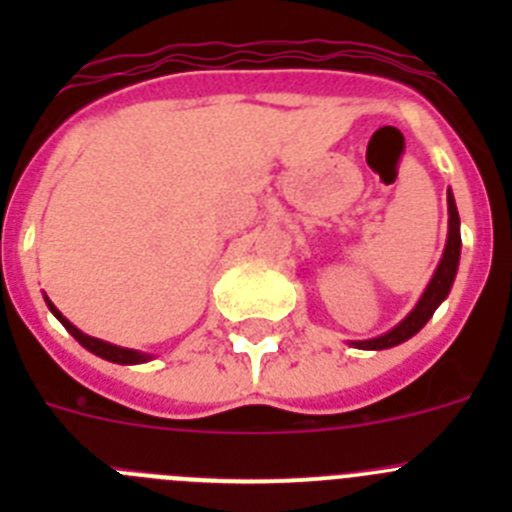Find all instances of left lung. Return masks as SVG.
<instances>
[{
  "label": "left lung",
  "instance_id": "left-lung-1",
  "mask_svg": "<svg viewBox=\"0 0 512 512\" xmlns=\"http://www.w3.org/2000/svg\"><path fill=\"white\" fill-rule=\"evenodd\" d=\"M446 202H449V235H446V248H443V256L438 261L436 271H433L431 282L425 287V292L420 295L418 305L400 320L392 330L382 333L377 338H369V341H351V346L364 348V351H382V348H392L405 343L408 338H413L420 328H423L428 320L433 318V312L438 310L446 297L451 292V284L456 279V269H459V256H461V233H459V210H456L454 194L451 189L446 192Z\"/></svg>",
  "mask_w": 512,
  "mask_h": 512
}]
</instances>
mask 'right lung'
I'll return each mask as SVG.
<instances>
[{
    "mask_svg": "<svg viewBox=\"0 0 512 512\" xmlns=\"http://www.w3.org/2000/svg\"><path fill=\"white\" fill-rule=\"evenodd\" d=\"M45 305H48V310L53 312L58 318V323L63 325V328L69 330L71 336L76 338V341L81 343V346L87 348V351H92L94 356H99V359L104 361H112V364H146V361L153 359V354H143V351H135V348H122V346H115V343H107L102 341V338H92L87 336V333H81L79 328H76L74 323H71L66 315H63L61 310H58L56 305H53L48 297H45Z\"/></svg>",
    "mask_w": 512,
    "mask_h": 512,
    "instance_id": "obj_1",
    "label": "right lung"
}]
</instances>
